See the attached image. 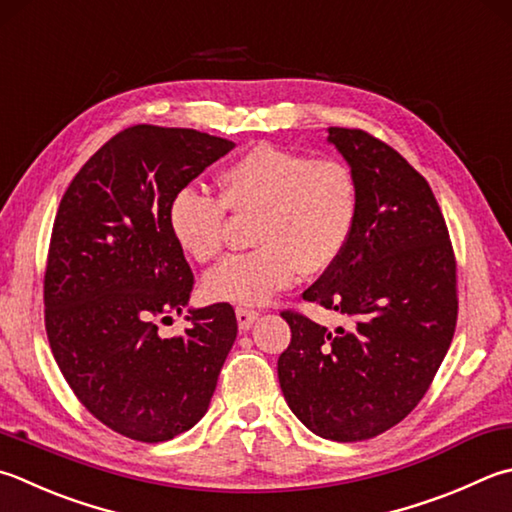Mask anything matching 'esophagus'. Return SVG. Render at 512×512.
I'll return each instance as SVG.
<instances>
[{
  "label": "esophagus",
  "instance_id": "esophagus-1",
  "mask_svg": "<svg viewBox=\"0 0 512 512\" xmlns=\"http://www.w3.org/2000/svg\"><path fill=\"white\" fill-rule=\"evenodd\" d=\"M236 318H238V327L240 330H249L258 318V312L254 307H236Z\"/></svg>",
  "mask_w": 512,
  "mask_h": 512
}]
</instances>
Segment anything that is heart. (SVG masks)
<instances>
[{"label": "heart", "mask_w": 512, "mask_h": 512, "mask_svg": "<svg viewBox=\"0 0 512 512\" xmlns=\"http://www.w3.org/2000/svg\"><path fill=\"white\" fill-rule=\"evenodd\" d=\"M220 198L198 187L173 191L169 231L194 263H211L225 247L227 209L256 214V249L220 263L205 278L211 301L258 305L292 285L298 274H323L339 263L354 236L361 187L350 165L336 158L256 144L218 176Z\"/></svg>", "instance_id": "heart-1"}]
</instances>
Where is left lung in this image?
Segmentation results:
<instances>
[{
    "instance_id": "obj_1",
    "label": "left lung",
    "mask_w": 512,
    "mask_h": 512,
    "mask_svg": "<svg viewBox=\"0 0 512 512\" xmlns=\"http://www.w3.org/2000/svg\"><path fill=\"white\" fill-rule=\"evenodd\" d=\"M361 187L345 254L303 298L352 318L330 332L283 310L278 356L287 406L318 437L363 441L417 408L457 327V260L441 207L410 162L363 129H327Z\"/></svg>"
}]
</instances>
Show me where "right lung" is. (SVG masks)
<instances>
[{
  "instance_id": "obj_1",
  "label": "right lung",
  "mask_w": 512,
  "mask_h": 512,
  "mask_svg": "<svg viewBox=\"0 0 512 512\" xmlns=\"http://www.w3.org/2000/svg\"><path fill=\"white\" fill-rule=\"evenodd\" d=\"M234 142L136 124L86 160L64 191L44 272V325L77 401L106 428L144 443L182 435L207 412L238 323L214 303L162 339L187 305L194 272L167 205Z\"/></svg>"
}]
</instances>
